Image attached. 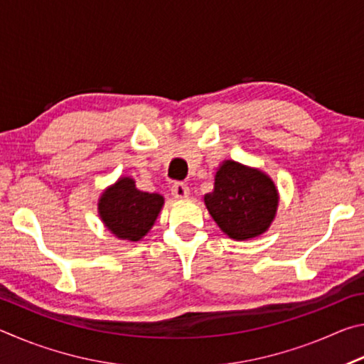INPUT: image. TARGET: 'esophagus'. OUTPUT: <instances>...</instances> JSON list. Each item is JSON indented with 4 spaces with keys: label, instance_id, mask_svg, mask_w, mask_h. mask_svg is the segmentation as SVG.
<instances>
[{
    "label": "esophagus",
    "instance_id": "34e87169",
    "mask_svg": "<svg viewBox=\"0 0 364 364\" xmlns=\"http://www.w3.org/2000/svg\"><path fill=\"white\" fill-rule=\"evenodd\" d=\"M171 194H173L175 199H188L189 188L184 183H175L173 186H171Z\"/></svg>",
    "mask_w": 364,
    "mask_h": 364
}]
</instances>
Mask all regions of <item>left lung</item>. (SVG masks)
I'll return each instance as SVG.
<instances>
[{
    "label": "left lung",
    "mask_w": 364,
    "mask_h": 364,
    "mask_svg": "<svg viewBox=\"0 0 364 364\" xmlns=\"http://www.w3.org/2000/svg\"><path fill=\"white\" fill-rule=\"evenodd\" d=\"M210 217L228 237L249 241L273 223L279 205L274 181L260 168L223 160L215 173L213 191L204 196Z\"/></svg>",
    "instance_id": "1"
}]
</instances>
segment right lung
Wrapping results in <instances>:
<instances>
[{
    "mask_svg": "<svg viewBox=\"0 0 364 364\" xmlns=\"http://www.w3.org/2000/svg\"><path fill=\"white\" fill-rule=\"evenodd\" d=\"M164 204V196L139 191L132 176H120L102 191L97 215L117 239L138 242L152 230Z\"/></svg>",
    "mask_w": 364,
    "mask_h": 364,
    "instance_id": "1",
    "label": "right lung"
}]
</instances>
